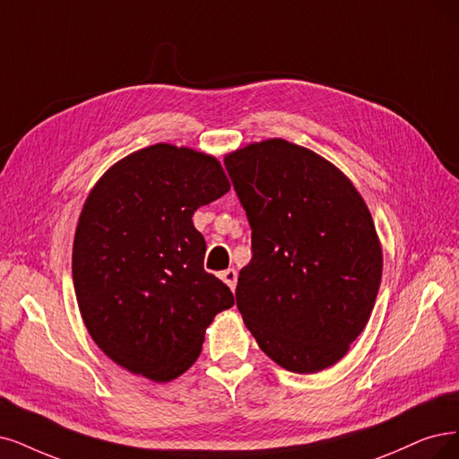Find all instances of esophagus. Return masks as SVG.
Here are the masks:
<instances>
[{"instance_id": "obj_1", "label": "esophagus", "mask_w": 459, "mask_h": 459, "mask_svg": "<svg viewBox=\"0 0 459 459\" xmlns=\"http://www.w3.org/2000/svg\"><path fill=\"white\" fill-rule=\"evenodd\" d=\"M219 276H221V280H223V281H225V283L230 287L232 291L236 290V280H238V273H236L234 268H229V270H225V273H221Z\"/></svg>"}]
</instances>
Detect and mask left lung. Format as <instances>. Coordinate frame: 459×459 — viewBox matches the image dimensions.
Listing matches in <instances>:
<instances>
[{"mask_svg":"<svg viewBox=\"0 0 459 459\" xmlns=\"http://www.w3.org/2000/svg\"><path fill=\"white\" fill-rule=\"evenodd\" d=\"M251 225L236 304L280 367L314 375L341 361L370 317L382 280L375 221L353 183L281 138L225 157Z\"/></svg>","mask_w":459,"mask_h":459,"instance_id":"1","label":"left lung"}]
</instances>
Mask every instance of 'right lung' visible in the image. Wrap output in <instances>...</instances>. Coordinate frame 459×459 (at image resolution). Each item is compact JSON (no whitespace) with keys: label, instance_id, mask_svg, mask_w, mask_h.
I'll list each match as a JSON object with an SVG mask.
<instances>
[{"label":"right lung","instance_id":"add662e5","mask_svg":"<svg viewBox=\"0 0 459 459\" xmlns=\"http://www.w3.org/2000/svg\"><path fill=\"white\" fill-rule=\"evenodd\" d=\"M229 189L215 157L155 143L115 162L84 200L72 253L79 312L96 346L134 375L181 377L234 304L204 270L206 242L193 223Z\"/></svg>","mask_w":459,"mask_h":459}]
</instances>
